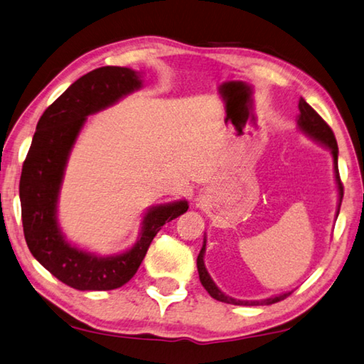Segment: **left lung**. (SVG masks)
I'll list each match as a JSON object with an SVG mask.
<instances>
[{"label":"left lung","instance_id":"8db88e82","mask_svg":"<svg viewBox=\"0 0 364 364\" xmlns=\"http://www.w3.org/2000/svg\"><path fill=\"white\" fill-rule=\"evenodd\" d=\"M299 110H301V113H299V118H297L299 129H301L304 134H307L309 137L316 140V142H320L324 146H328L331 153H333L334 174H336L337 190H339V209H341V203H342V196H343V187H342V182H341L339 168H337V153H339V149H337L334 132L328 126L326 121H324L320 117V114H318L304 99L299 100ZM337 214H339V213H337ZM205 251H206V238H205V245H203L201 251L198 254V259H196V267H198L201 284L205 286V289L209 292V296L214 297L215 301H220V302H225V304H233V305H272L275 302L283 301V299H286L291 294V292H284V294L264 299V301H237V299L224 294V292H222L218 288V286H215V283L213 282V278L209 277V273L206 270V267H205Z\"/></svg>","mask_w":364,"mask_h":364}]
</instances>
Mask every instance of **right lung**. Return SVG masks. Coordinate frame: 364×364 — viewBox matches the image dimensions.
Segmentation results:
<instances>
[{"label":"right lung","mask_w":364,"mask_h":364,"mask_svg":"<svg viewBox=\"0 0 364 364\" xmlns=\"http://www.w3.org/2000/svg\"><path fill=\"white\" fill-rule=\"evenodd\" d=\"M140 87L142 80L131 68H95L76 80L50 104L36 124L18 183L23 235L38 262L70 288L80 291L121 288L136 275L151 240L161 227L188 209L186 200L151 208L142 220L137 243L129 251L107 257L70 245L57 224V200L63 171L87 117Z\"/></svg>","instance_id":"right-lung-1"}]
</instances>
